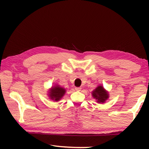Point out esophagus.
I'll return each instance as SVG.
<instances>
[{"instance_id": "34e87169", "label": "esophagus", "mask_w": 149, "mask_h": 149, "mask_svg": "<svg viewBox=\"0 0 149 149\" xmlns=\"http://www.w3.org/2000/svg\"><path fill=\"white\" fill-rule=\"evenodd\" d=\"M75 89L76 91H81V87H75Z\"/></svg>"}]
</instances>
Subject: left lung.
Listing matches in <instances>:
<instances>
[{
    "label": "left lung",
    "instance_id": "left-lung-1",
    "mask_svg": "<svg viewBox=\"0 0 149 149\" xmlns=\"http://www.w3.org/2000/svg\"><path fill=\"white\" fill-rule=\"evenodd\" d=\"M93 97L97 100L98 102H104L108 99V94L102 86H99L93 91Z\"/></svg>",
    "mask_w": 149,
    "mask_h": 149
}]
</instances>
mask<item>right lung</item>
Returning <instances> with one entry per match:
<instances>
[{
  "mask_svg": "<svg viewBox=\"0 0 149 149\" xmlns=\"http://www.w3.org/2000/svg\"><path fill=\"white\" fill-rule=\"evenodd\" d=\"M49 97L52 100H54L55 101H58L64 96L65 91L58 85H56L52 88L50 91Z\"/></svg>",
  "mask_w": 149,
  "mask_h": 149,
  "instance_id": "right-lung-1",
  "label": "right lung"
}]
</instances>
